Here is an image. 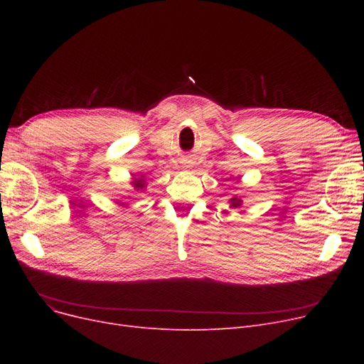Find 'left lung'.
Here are the masks:
<instances>
[{
	"mask_svg": "<svg viewBox=\"0 0 364 364\" xmlns=\"http://www.w3.org/2000/svg\"><path fill=\"white\" fill-rule=\"evenodd\" d=\"M228 205H230L232 209H240L242 205H243V200L240 198H237V196H233V198L228 199Z\"/></svg>",
	"mask_w": 364,
	"mask_h": 364,
	"instance_id": "1",
	"label": "left lung"
}]
</instances>
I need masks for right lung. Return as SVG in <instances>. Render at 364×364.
Listing matches in <instances>:
<instances>
[{
  "label": "right lung",
  "mask_w": 364,
  "mask_h": 364,
  "mask_svg": "<svg viewBox=\"0 0 364 364\" xmlns=\"http://www.w3.org/2000/svg\"><path fill=\"white\" fill-rule=\"evenodd\" d=\"M129 184H131L134 188H136V190H141V188H144V187H146L144 176H143V174H141V176H132V178H131Z\"/></svg>",
  "instance_id": "add662e5"
}]
</instances>
